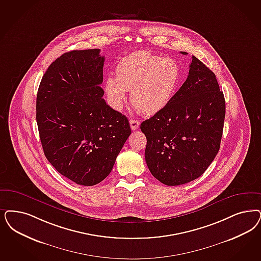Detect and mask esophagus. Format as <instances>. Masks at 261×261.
<instances>
[{
  "mask_svg": "<svg viewBox=\"0 0 261 261\" xmlns=\"http://www.w3.org/2000/svg\"><path fill=\"white\" fill-rule=\"evenodd\" d=\"M129 123H130V126H131V129L132 130H137L138 128H139V126H140V122H139V120H137V119H130L129 120Z\"/></svg>",
  "mask_w": 261,
  "mask_h": 261,
  "instance_id": "1",
  "label": "esophagus"
}]
</instances>
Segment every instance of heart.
I'll return each instance as SVG.
<instances>
[{"label": "heart", "instance_id": "heart-1", "mask_svg": "<svg viewBox=\"0 0 261 261\" xmlns=\"http://www.w3.org/2000/svg\"><path fill=\"white\" fill-rule=\"evenodd\" d=\"M180 76L175 60L137 52L119 61L116 78L109 76L105 81V91L111 106L119 110L125 100V90H131L132 105L143 115L152 116L169 105Z\"/></svg>", "mask_w": 261, "mask_h": 261}]
</instances>
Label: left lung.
I'll use <instances>...</instances> for the list:
<instances>
[{"instance_id":"1","label":"left lung","mask_w":261,"mask_h":261,"mask_svg":"<svg viewBox=\"0 0 261 261\" xmlns=\"http://www.w3.org/2000/svg\"><path fill=\"white\" fill-rule=\"evenodd\" d=\"M225 116L215 74L192 56L188 77L169 105L141 124L153 176L168 186L199 177L220 149Z\"/></svg>"}]
</instances>
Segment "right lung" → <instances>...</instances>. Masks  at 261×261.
I'll list each match as a JSON object with an SVG mask.
<instances>
[{
	"mask_svg": "<svg viewBox=\"0 0 261 261\" xmlns=\"http://www.w3.org/2000/svg\"><path fill=\"white\" fill-rule=\"evenodd\" d=\"M104 61L99 49L64 53L46 70L36 96V122L47 160L84 186L108 176L131 134L127 117L102 98Z\"/></svg>",
	"mask_w": 261,
	"mask_h": 261,
	"instance_id": "add662e5",
	"label": "right lung"
}]
</instances>
